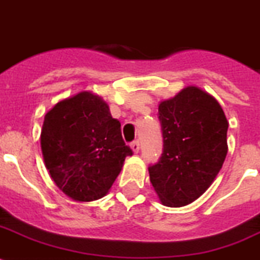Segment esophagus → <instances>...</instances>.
Instances as JSON below:
<instances>
[{
    "label": "esophagus",
    "mask_w": 260,
    "mask_h": 260,
    "mask_svg": "<svg viewBox=\"0 0 260 260\" xmlns=\"http://www.w3.org/2000/svg\"><path fill=\"white\" fill-rule=\"evenodd\" d=\"M139 149H141V145H139V141H134V142L132 143V150L134 151L135 154L139 153Z\"/></svg>",
    "instance_id": "34e87169"
}]
</instances>
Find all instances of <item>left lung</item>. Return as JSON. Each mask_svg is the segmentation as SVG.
<instances>
[{"mask_svg": "<svg viewBox=\"0 0 260 260\" xmlns=\"http://www.w3.org/2000/svg\"><path fill=\"white\" fill-rule=\"evenodd\" d=\"M164 151L149 167L162 205L182 207L211 186L227 155L229 122L218 101L197 86L158 106Z\"/></svg>", "mask_w": 260, "mask_h": 260, "instance_id": "left-lung-1", "label": "left lung"}]
</instances>
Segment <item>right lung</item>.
I'll list each match as a JSON object with an SVG mask.
<instances>
[{
  "instance_id": "right-lung-1",
  "label": "right lung",
  "mask_w": 260,
  "mask_h": 260,
  "mask_svg": "<svg viewBox=\"0 0 260 260\" xmlns=\"http://www.w3.org/2000/svg\"><path fill=\"white\" fill-rule=\"evenodd\" d=\"M41 149L51 179L77 202L105 197L126 156L133 155L119 121L111 117L106 102L90 91L59 101L46 113Z\"/></svg>"
}]
</instances>
